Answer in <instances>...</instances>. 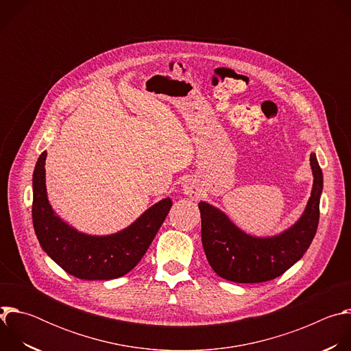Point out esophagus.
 <instances>
[{"label": "esophagus", "instance_id": "1", "mask_svg": "<svg viewBox=\"0 0 351 351\" xmlns=\"http://www.w3.org/2000/svg\"><path fill=\"white\" fill-rule=\"evenodd\" d=\"M183 190H184V194H187V195H190V197H197L198 195V190H197V187L193 184V183H184V186H183Z\"/></svg>", "mask_w": 351, "mask_h": 351}]
</instances>
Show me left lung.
<instances>
[{
    "label": "left lung",
    "instance_id": "left-lung-1",
    "mask_svg": "<svg viewBox=\"0 0 351 351\" xmlns=\"http://www.w3.org/2000/svg\"><path fill=\"white\" fill-rule=\"evenodd\" d=\"M314 175L313 191L300 219L272 237H254L240 230L222 211L199 202L202 241L211 268L221 278L236 283H260L285 274L304 256L319 222L322 171L315 154L310 156Z\"/></svg>",
    "mask_w": 351,
    "mask_h": 351
}]
</instances>
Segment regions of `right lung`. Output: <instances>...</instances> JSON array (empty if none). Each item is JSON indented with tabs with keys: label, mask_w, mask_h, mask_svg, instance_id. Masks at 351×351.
I'll return each instance as SVG.
<instances>
[{
	"label": "right lung",
	"mask_w": 351,
	"mask_h": 351,
	"mask_svg": "<svg viewBox=\"0 0 351 351\" xmlns=\"http://www.w3.org/2000/svg\"><path fill=\"white\" fill-rule=\"evenodd\" d=\"M45 157L41 153L33 172L32 217L44 252L64 271L84 280H108L126 275L145 254L164 223L171 198L149 207L129 228L110 236L77 232L56 215L45 191Z\"/></svg>",
	"instance_id": "right-lung-1"
}]
</instances>
